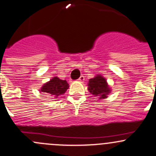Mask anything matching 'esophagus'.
Returning a JSON list of instances; mask_svg holds the SVG:
<instances>
[{"label": "esophagus", "mask_w": 156, "mask_h": 156, "mask_svg": "<svg viewBox=\"0 0 156 156\" xmlns=\"http://www.w3.org/2000/svg\"><path fill=\"white\" fill-rule=\"evenodd\" d=\"M84 80H85V78H84V76H80V78L78 79V81L79 82H81V83H83V82L84 81Z\"/></svg>", "instance_id": "34e87169"}]
</instances>
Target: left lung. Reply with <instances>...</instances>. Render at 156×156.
Segmentation results:
<instances>
[{
    "label": "left lung",
    "mask_w": 156,
    "mask_h": 156,
    "mask_svg": "<svg viewBox=\"0 0 156 156\" xmlns=\"http://www.w3.org/2000/svg\"><path fill=\"white\" fill-rule=\"evenodd\" d=\"M88 90L91 94L99 98V99L106 98L107 94L111 92L107 80L101 75H97L94 78L90 79L88 83Z\"/></svg>",
    "instance_id": "obj_1"
}]
</instances>
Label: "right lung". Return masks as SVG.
Returning a JSON list of instances; mask_svg holds the SVG:
<instances>
[{"mask_svg":"<svg viewBox=\"0 0 156 156\" xmlns=\"http://www.w3.org/2000/svg\"><path fill=\"white\" fill-rule=\"evenodd\" d=\"M69 88V84L66 80H61L57 76H54L49 82L43 84L40 91L48 93L51 95H53L55 98H58L66 92Z\"/></svg>","mask_w":156,"mask_h":156,"instance_id":"1","label":"right lung"}]
</instances>
